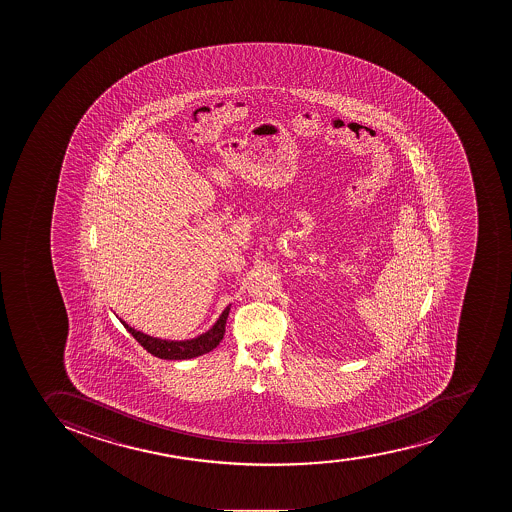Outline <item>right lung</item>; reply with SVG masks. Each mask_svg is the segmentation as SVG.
Instances as JSON below:
<instances>
[{
	"instance_id": "right-lung-1",
	"label": "right lung",
	"mask_w": 512,
	"mask_h": 512,
	"mask_svg": "<svg viewBox=\"0 0 512 512\" xmlns=\"http://www.w3.org/2000/svg\"><path fill=\"white\" fill-rule=\"evenodd\" d=\"M228 312H230V305H228L227 309L223 310L220 319L217 320V324L213 325L212 329L200 335L197 339L182 340V342L155 339V337H150V335L138 332V330L133 329V327H130V325H128L127 322H123V320L122 324L123 327L135 337L138 344L142 345L143 349L155 355L158 359H193V357H198V355L208 354L210 350L215 349V347L222 342Z\"/></svg>"
}]
</instances>
